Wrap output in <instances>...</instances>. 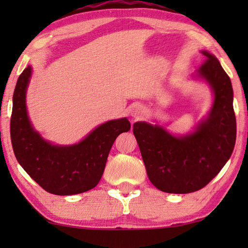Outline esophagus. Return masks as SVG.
Masks as SVG:
<instances>
[{"label":"esophagus","instance_id":"34e87169","mask_svg":"<svg viewBox=\"0 0 248 248\" xmlns=\"http://www.w3.org/2000/svg\"><path fill=\"white\" fill-rule=\"evenodd\" d=\"M144 108L141 106V105H134L131 109V116L134 118V120H140V118L143 117L144 115Z\"/></svg>","mask_w":248,"mask_h":248}]
</instances>
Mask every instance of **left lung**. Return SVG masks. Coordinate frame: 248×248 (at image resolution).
<instances>
[{
    "mask_svg": "<svg viewBox=\"0 0 248 248\" xmlns=\"http://www.w3.org/2000/svg\"><path fill=\"white\" fill-rule=\"evenodd\" d=\"M201 53L206 61L193 79L209 84L213 103L194 130L175 135L159 124L137 122L133 125L148 177L166 193L186 194L203 188L219 174L235 147L232 81L215 55L206 50Z\"/></svg>",
    "mask_w": 248,
    "mask_h": 248,
    "instance_id": "obj_1",
    "label": "left lung"
}]
</instances>
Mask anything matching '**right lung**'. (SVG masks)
Instances as JSON below:
<instances>
[{"instance_id": "obj_1", "label": "right lung", "mask_w": 248, "mask_h": 248, "mask_svg": "<svg viewBox=\"0 0 248 248\" xmlns=\"http://www.w3.org/2000/svg\"><path fill=\"white\" fill-rule=\"evenodd\" d=\"M32 74L28 65L20 74L13 93L10 134L20 166L48 193L73 195L89 191L99 183L116 138L130 131L126 117L99 125L80 142L53 144L33 128L27 111L26 93Z\"/></svg>"}]
</instances>
